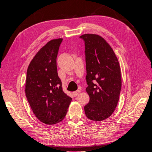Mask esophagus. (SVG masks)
<instances>
[{
  "label": "esophagus",
  "instance_id": "esophagus-1",
  "mask_svg": "<svg viewBox=\"0 0 152 152\" xmlns=\"http://www.w3.org/2000/svg\"><path fill=\"white\" fill-rule=\"evenodd\" d=\"M80 93V91H79V90H77V91H75V92H73V96H75V97H76V96H77L79 94V93Z\"/></svg>",
  "mask_w": 152,
  "mask_h": 152
}]
</instances>
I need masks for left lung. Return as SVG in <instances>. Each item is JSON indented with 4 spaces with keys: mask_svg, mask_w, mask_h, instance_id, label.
<instances>
[{
    "mask_svg": "<svg viewBox=\"0 0 152 152\" xmlns=\"http://www.w3.org/2000/svg\"><path fill=\"white\" fill-rule=\"evenodd\" d=\"M87 86L90 100L84 107L90 120L102 121L115 110L120 96L122 80L117 58L110 45L102 37L84 34Z\"/></svg>",
    "mask_w": 152,
    "mask_h": 152,
    "instance_id": "obj_1",
    "label": "left lung"
}]
</instances>
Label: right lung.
Instances as JSON below:
<instances>
[{"label": "right lung", "instance_id": "right-lung-1", "mask_svg": "<svg viewBox=\"0 0 152 152\" xmlns=\"http://www.w3.org/2000/svg\"><path fill=\"white\" fill-rule=\"evenodd\" d=\"M63 39L49 41L36 54L26 72L25 94L36 117L49 125L66 116L72 98L64 93L56 58Z\"/></svg>", "mask_w": 152, "mask_h": 152}]
</instances>
